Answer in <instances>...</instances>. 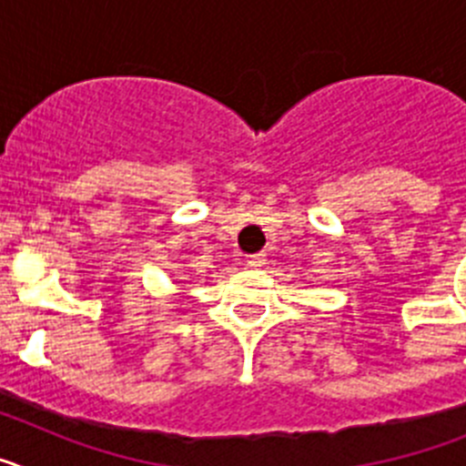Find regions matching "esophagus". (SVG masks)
<instances>
[{"instance_id": "esophagus-1", "label": "esophagus", "mask_w": 466, "mask_h": 466, "mask_svg": "<svg viewBox=\"0 0 466 466\" xmlns=\"http://www.w3.org/2000/svg\"><path fill=\"white\" fill-rule=\"evenodd\" d=\"M266 263V254L258 252V254H249L247 257V266H252V268H258V266H263Z\"/></svg>"}]
</instances>
